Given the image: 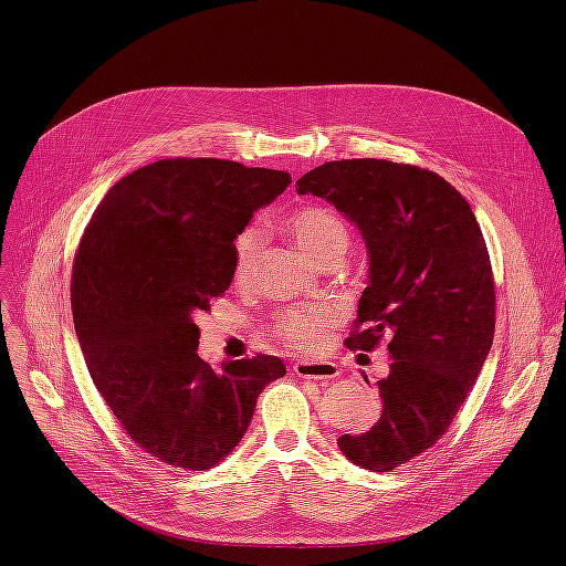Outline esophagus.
Masks as SVG:
<instances>
[{
  "label": "esophagus",
  "instance_id": "obj_1",
  "mask_svg": "<svg viewBox=\"0 0 566 566\" xmlns=\"http://www.w3.org/2000/svg\"><path fill=\"white\" fill-rule=\"evenodd\" d=\"M295 376L301 378H314V380H333L339 376V369L335 363L328 360H303V363H295L293 365Z\"/></svg>",
  "mask_w": 566,
  "mask_h": 566
}]
</instances>
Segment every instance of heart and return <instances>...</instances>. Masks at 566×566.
<instances>
[{
  "mask_svg": "<svg viewBox=\"0 0 566 566\" xmlns=\"http://www.w3.org/2000/svg\"><path fill=\"white\" fill-rule=\"evenodd\" d=\"M284 229L293 235L305 254L318 263L321 268H328L342 263L344 254L350 245V233L346 222L333 208L321 203H305L293 208L289 216L282 220ZM261 248V233L256 227H248L235 235L233 241V277L241 282L250 275L254 268L256 254ZM337 316L328 307H314L307 312H286L280 314L273 323V337L284 342L291 348L312 350L318 348L331 328L335 325Z\"/></svg>",
  "mask_w": 566,
  "mask_h": 566,
  "instance_id": "b5f03b06",
  "label": "heart"
}]
</instances>
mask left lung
<instances>
[{
    "mask_svg": "<svg viewBox=\"0 0 566 566\" xmlns=\"http://www.w3.org/2000/svg\"><path fill=\"white\" fill-rule=\"evenodd\" d=\"M298 195L331 201L360 229L369 280L350 350L388 337L390 374L378 380L380 420L339 436L342 454L390 472L450 429L493 344L491 259L472 208L429 169L390 160H335L295 181Z\"/></svg>",
    "mask_w": 566,
    "mask_h": 566,
    "instance_id": "obj_1",
    "label": "left lung"
}]
</instances>
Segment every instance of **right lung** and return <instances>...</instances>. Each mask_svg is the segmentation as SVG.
<instances>
[{"label": "right lung", "mask_w": 566, "mask_h": 566, "mask_svg": "<svg viewBox=\"0 0 566 566\" xmlns=\"http://www.w3.org/2000/svg\"><path fill=\"white\" fill-rule=\"evenodd\" d=\"M291 184L277 169L169 158L114 184L80 241L71 305L98 392L137 448L174 468L218 465L256 399L286 367L275 355L213 369L195 316L233 280V241Z\"/></svg>", "instance_id": "1"}]
</instances>
